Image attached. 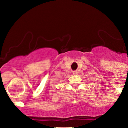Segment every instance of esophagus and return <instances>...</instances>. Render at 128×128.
Masks as SVG:
<instances>
[{"instance_id": "34e87169", "label": "esophagus", "mask_w": 128, "mask_h": 128, "mask_svg": "<svg viewBox=\"0 0 128 128\" xmlns=\"http://www.w3.org/2000/svg\"><path fill=\"white\" fill-rule=\"evenodd\" d=\"M73 74H74V75H77V74H78V72L77 71H73Z\"/></svg>"}]
</instances>
